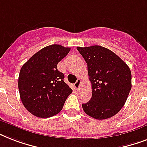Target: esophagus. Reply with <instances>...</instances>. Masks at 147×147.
<instances>
[{
	"mask_svg": "<svg viewBox=\"0 0 147 147\" xmlns=\"http://www.w3.org/2000/svg\"><path fill=\"white\" fill-rule=\"evenodd\" d=\"M81 83H82V81H81L80 79H78L77 82L74 84V86H75V88H76V89H78V88H80Z\"/></svg>",
	"mask_w": 147,
	"mask_h": 147,
	"instance_id": "esophagus-1",
	"label": "esophagus"
}]
</instances>
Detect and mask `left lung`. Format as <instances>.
<instances>
[{"instance_id":"left-lung-1","label":"left lung","mask_w":147,"mask_h":147,"mask_svg":"<svg viewBox=\"0 0 147 147\" xmlns=\"http://www.w3.org/2000/svg\"><path fill=\"white\" fill-rule=\"evenodd\" d=\"M88 64L92 83L91 100L82 104L85 114L105 120L117 114L131 89V71L128 65L110 49L92 46L77 47Z\"/></svg>"}]
</instances>
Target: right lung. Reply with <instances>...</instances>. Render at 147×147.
<instances>
[{
	"mask_svg": "<svg viewBox=\"0 0 147 147\" xmlns=\"http://www.w3.org/2000/svg\"><path fill=\"white\" fill-rule=\"evenodd\" d=\"M70 48L53 44L35 53L22 66L18 88L23 105L34 116L47 118L61 111L72 90L64 82L57 64Z\"/></svg>",
	"mask_w": 147,
	"mask_h": 147,
	"instance_id": "obj_1",
	"label": "right lung"
}]
</instances>
